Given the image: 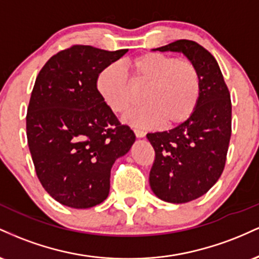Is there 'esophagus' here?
Instances as JSON below:
<instances>
[{
    "label": "esophagus",
    "mask_w": 259,
    "mask_h": 259,
    "mask_svg": "<svg viewBox=\"0 0 259 259\" xmlns=\"http://www.w3.org/2000/svg\"><path fill=\"white\" fill-rule=\"evenodd\" d=\"M134 133H135L136 138H145V135H146V133H145L144 130L140 129H134Z\"/></svg>",
    "instance_id": "34e87169"
}]
</instances>
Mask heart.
Instances as JSON below:
<instances>
[{
	"mask_svg": "<svg viewBox=\"0 0 259 259\" xmlns=\"http://www.w3.org/2000/svg\"><path fill=\"white\" fill-rule=\"evenodd\" d=\"M130 81L118 65L111 64L100 73L97 86L109 108L125 114L138 102L136 89H145L146 105L130 113L127 121L150 126L159 121L164 127L184 123L194 114L201 96V74L189 59H177L162 53L148 52L125 64Z\"/></svg>",
	"mask_w": 259,
	"mask_h": 259,
	"instance_id": "heart-1",
	"label": "heart"
}]
</instances>
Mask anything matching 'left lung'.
<instances>
[{
	"mask_svg": "<svg viewBox=\"0 0 259 259\" xmlns=\"http://www.w3.org/2000/svg\"><path fill=\"white\" fill-rule=\"evenodd\" d=\"M180 52L201 74V96L194 114L169 132L147 134L154 162L150 171L153 194L170 203L201 197L224 170L231 136V101L215 58L195 41L178 40L154 49Z\"/></svg>",
	"mask_w": 259,
	"mask_h": 259,
	"instance_id": "left-lung-1",
	"label": "left lung"
}]
</instances>
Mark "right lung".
Returning <instances> with one entry per match:
<instances>
[{"mask_svg": "<svg viewBox=\"0 0 259 259\" xmlns=\"http://www.w3.org/2000/svg\"><path fill=\"white\" fill-rule=\"evenodd\" d=\"M126 52L74 45L52 56L35 81L29 150L41 185L64 206L82 209L105 201L112 165L135 142L97 90L100 73Z\"/></svg>", "mask_w": 259, "mask_h": 259, "instance_id": "right-lung-1", "label": "right lung"}]
</instances>
